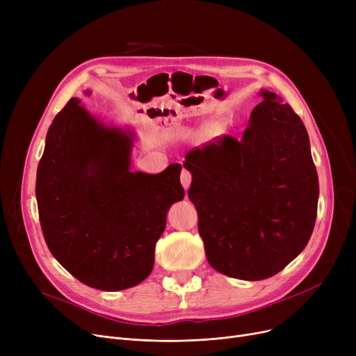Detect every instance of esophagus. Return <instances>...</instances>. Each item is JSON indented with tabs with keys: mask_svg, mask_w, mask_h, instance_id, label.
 Here are the masks:
<instances>
[{
	"mask_svg": "<svg viewBox=\"0 0 356 356\" xmlns=\"http://www.w3.org/2000/svg\"><path fill=\"white\" fill-rule=\"evenodd\" d=\"M180 183H181V186L184 188V191H188V189H189V186H191V183H192V175H191V172H189V170H186V168H183V170H181V175H180Z\"/></svg>",
	"mask_w": 356,
	"mask_h": 356,
	"instance_id": "1",
	"label": "esophagus"
}]
</instances>
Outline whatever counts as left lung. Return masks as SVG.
I'll return each instance as SVG.
<instances>
[{
	"label": "left lung",
	"instance_id": "left-lung-1",
	"mask_svg": "<svg viewBox=\"0 0 356 356\" xmlns=\"http://www.w3.org/2000/svg\"><path fill=\"white\" fill-rule=\"evenodd\" d=\"M258 95L244 136L196 147L183 163L211 267L247 282L275 275L306 248L319 200L306 127L277 93Z\"/></svg>",
	"mask_w": 356,
	"mask_h": 356
}]
</instances>
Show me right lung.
Segmentation results:
<instances>
[{
    "label": "right lung",
    "instance_id": "1",
    "mask_svg": "<svg viewBox=\"0 0 356 356\" xmlns=\"http://www.w3.org/2000/svg\"><path fill=\"white\" fill-rule=\"evenodd\" d=\"M81 102L72 98L47 131L35 177L40 225L53 257L81 283L125 290L153 270L167 212L184 197L181 165L133 172L134 131L104 124Z\"/></svg>",
    "mask_w": 356,
    "mask_h": 356
}]
</instances>
